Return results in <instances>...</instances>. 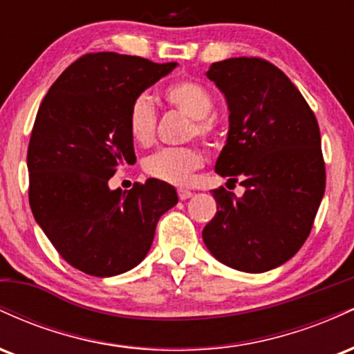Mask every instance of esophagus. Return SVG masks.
I'll return each mask as SVG.
<instances>
[{
  "instance_id": "1",
  "label": "esophagus",
  "mask_w": 354,
  "mask_h": 354,
  "mask_svg": "<svg viewBox=\"0 0 354 354\" xmlns=\"http://www.w3.org/2000/svg\"><path fill=\"white\" fill-rule=\"evenodd\" d=\"M191 196H193V193H191L189 189H183V188L178 189V198H180L181 201L188 200V198H191Z\"/></svg>"
}]
</instances>
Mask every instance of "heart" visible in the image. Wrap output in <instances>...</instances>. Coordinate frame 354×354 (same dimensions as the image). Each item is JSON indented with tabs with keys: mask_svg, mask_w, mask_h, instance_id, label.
<instances>
[{
	"mask_svg": "<svg viewBox=\"0 0 354 354\" xmlns=\"http://www.w3.org/2000/svg\"><path fill=\"white\" fill-rule=\"evenodd\" d=\"M163 98L169 106L191 120L188 138H200L206 145L216 143L219 136L218 120L211 115L214 98L205 84L198 81L181 80L165 88ZM158 115L151 100L146 95L136 96L128 109V129L133 141L141 146L153 143L156 135ZM205 163L196 146L163 148L145 160V171L151 178L174 186H186L193 180V173Z\"/></svg>",
	"mask_w": 354,
	"mask_h": 354,
	"instance_id": "b5f03b06",
	"label": "heart"
}]
</instances>
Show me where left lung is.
<instances>
[{
    "label": "left lung",
    "mask_w": 354,
    "mask_h": 354,
    "mask_svg": "<svg viewBox=\"0 0 354 354\" xmlns=\"http://www.w3.org/2000/svg\"><path fill=\"white\" fill-rule=\"evenodd\" d=\"M230 108L218 174L246 191L213 189L218 211L203 230L211 254L234 270L265 273L298 253L310 236L326 186L319 126L298 88L263 58L211 64Z\"/></svg>",
    "instance_id": "1"
}]
</instances>
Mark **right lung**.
<instances>
[{
	"mask_svg": "<svg viewBox=\"0 0 354 354\" xmlns=\"http://www.w3.org/2000/svg\"><path fill=\"white\" fill-rule=\"evenodd\" d=\"M176 64L88 53L61 73L38 109L28 146L31 211L61 258L89 276L140 265L158 219L178 203L176 189L154 178L124 193L109 189L121 166L136 163L129 104Z\"/></svg>",
	"mask_w": 354,
	"mask_h": 354,
	"instance_id": "add662e5",
	"label": "right lung"
}]
</instances>
